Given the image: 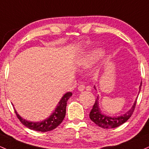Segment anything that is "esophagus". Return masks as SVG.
Listing matches in <instances>:
<instances>
[{"label": "esophagus", "mask_w": 149, "mask_h": 149, "mask_svg": "<svg viewBox=\"0 0 149 149\" xmlns=\"http://www.w3.org/2000/svg\"><path fill=\"white\" fill-rule=\"evenodd\" d=\"M78 91H84V89H85V86H84V85H83V84L80 85V86H78Z\"/></svg>", "instance_id": "esophagus-1"}]
</instances>
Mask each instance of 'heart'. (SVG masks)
I'll use <instances>...</instances> for the list:
<instances>
[{"mask_svg":"<svg viewBox=\"0 0 149 149\" xmlns=\"http://www.w3.org/2000/svg\"><path fill=\"white\" fill-rule=\"evenodd\" d=\"M102 53V52L101 50H94L90 52L86 56L83 57L81 59H80V61L78 63V65L84 68H90L99 58V56H100Z\"/></svg>","mask_w":149,"mask_h":149,"instance_id":"1","label":"heart"}]
</instances>
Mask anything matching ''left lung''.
<instances>
[{"mask_svg":"<svg viewBox=\"0 0 149 149\" xmlns=\"http://www.w3.org/2000/svg\"><path fill=\"white\" fill-rule=\"evenodd\" d=\"M141 83L139 86V92L141 90ZM94 88L95 87L94 86ZM136 99L132 107L129 111L125 112V114L122 115L118 116H114V117H109V116H107L106 114H104L100 110L99 106V97L97 96V98L95 100L94 105H93V109H91V112H90V118L91 120L94 122L95 125H97L99 127H102L103 129H112L118 127L119 126L122 125L125 122H127L129 119L130 118L131 116L133 114L134 111L136 104Z\"/></svg>","mask_w":149,"mask_h":149,"instance_id":"8db88e82","label":"left lung"}]
</instances>
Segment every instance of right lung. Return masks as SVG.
I'll return each instance as SVG.
<instances>
[{
	"label": "right lung",
	"mask_w": 149,
	"mask_h": 149,
	"mask_svg": "<svg viewBox=\"0 0 149 149\" xmlns=\"http://www.w3.org/2000/svg\"><path fill=\"white\" fill-rule=\"evenodd\" d=\"M72 95L71 92L66 93L64 94V95L61 97V100L58 102V105L49 117L46 118L45 120L40 121V122H29V121L25 120L24 119H22L20 116L17 114V111L15 109L17 117L20 121L22 125L25 126L26 127L29 128V130L37 131V132H49L54 130L61 123L62 121L64 119L65 115H66V109L67 101L70 98V97Z\"/></svg>",
	"instance_id": "add662e5"
}]
</instances>
